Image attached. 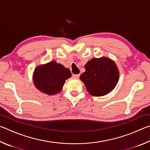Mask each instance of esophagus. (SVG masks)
Instances as JSON below:
<instances>
[{"label": "esophagus", "instance_id": "obj_1", "mask_svg": "<svg viewBox=\"0 0 150 150\" xmlns=\"http://www.w3.org/2000/svg\"><path fill=\"white\" fill-rule=\"evenodd\" d=\"M80 75L79 74H77V75H75V74H73V77H74L75 79H78Z\"/></svg>", "mask_w": 150, "mask_h": 150}]
</instances>
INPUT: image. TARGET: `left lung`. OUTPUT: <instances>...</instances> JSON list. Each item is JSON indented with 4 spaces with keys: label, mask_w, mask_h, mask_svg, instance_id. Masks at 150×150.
<instances>
[{
    "label": "left lung",
    "mask_w": 150,
    "mask_h": 150,
    "mask_svg": "<svg viewBox=\"0 0 150 150\" xmlns=\"http://www.w3.org/2000/svg\"><path fill=\"white\" fill-rule=\"evenodd\" d=\"M85 71L80 76L91 95L104 96L113 89L119 79L115 63L106 57L94 58L85 66Z\"/></svg>",
    "instance_id": "left-lung-1"
}]
</instances>
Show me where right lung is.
I'll list each match as a JSON object with an SVG mask.
<instances>
[{
	"label": "right lung",
	"instance_id": "obj_1",
	"mask_svg": "<svg viewBox=\"0 0 150 150\" xmlns=\"http://www.w3.org/2000/svg\"><path fill=\"white\" fill-rule=\"evenodd\" d=\"M71 75L69 69L55 62L38 67L34 71V83L38 89L47 95L59 93L65 81Z\"/></svg>",
	"mask_w": 150,
	"mask_h": 150
}]
</instances>
